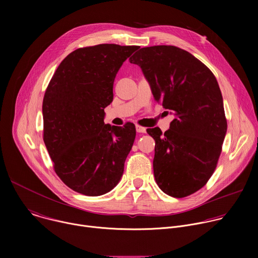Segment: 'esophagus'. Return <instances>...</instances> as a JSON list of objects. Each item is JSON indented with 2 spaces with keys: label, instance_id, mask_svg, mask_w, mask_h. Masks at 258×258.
I'll use <instances>...</instances> for the list:
<instances>
[{
  "label": "esophagus",
  "instance_id": "esophagus-1",
  "mask_svg": "<svg viewBox=\"0 0 258 258\" xmlns=\"http://www.w3.org/2000/svg\"><path fill=\"white\" fill-rule=\"evenodd\" d=\"M136 131H137V133H142V134H144V133H146V127L141 126V125H139V124H136Z\"/></svg>",
  "mask_w": 258,
  "mask_h": 258
}]
</instances>
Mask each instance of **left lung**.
<instances>
[{
    "instance_id": "1",
    "label": "left lung",
    "mask_w": 258,
    "mask_h": 258,
    "mask_svg": "<svg viewBox=\"0 0 258 258\" xmlns=\"http://www.w3.org/2000/svg\"><path fill=\"white\" fill-rule=\"evenodd\" d=\"M130 62L141 67L154 100L175 118L155 140L153 170L158 187L174 198L187 197L206 185L215 170L227 133L223 96L211 70L174 46L140 49Z\"/></svg>"
}]
</instances>
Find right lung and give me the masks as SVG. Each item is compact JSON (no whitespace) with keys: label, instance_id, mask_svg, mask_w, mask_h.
<instances>
[{"label":"right lung","instance_id":"1","mask_svg":"<svg viewBox=\"0 0 258 258\" xmlns=\"http://www.w3.org/2000/svg\"><path fill=\"white\" fill-rule=\"evenodd\" d=\"M140 47L101 44L67 55L43 100L44 142L54 170L67 187L87 196L111 191L121 178L135 138L132 122L104 123L122 63Z\"/></svg>","mask_w":258,"mask_h":258}]
</instances>
